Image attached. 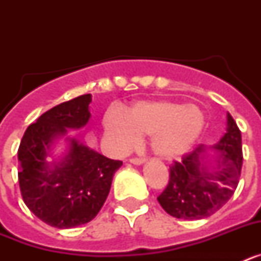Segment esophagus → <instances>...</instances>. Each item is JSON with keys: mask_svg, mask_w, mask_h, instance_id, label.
<instances>
[{"mask_svg": "<svg viewBox=\"0 0 261 261\" xmlns=\"http://www.w3.org/2000/svg\"><path fill=\"white\" fill-rule=\"evenodd\" d=\"M129 162L133 163V165L140 166V165H142V163H144L145 161L142 158H130V159H129Z\"/></svg>", "mask_w": 261, "mask_h": 261, "instance_id": "34e87169", "label": "esophagus"}]
</instances>
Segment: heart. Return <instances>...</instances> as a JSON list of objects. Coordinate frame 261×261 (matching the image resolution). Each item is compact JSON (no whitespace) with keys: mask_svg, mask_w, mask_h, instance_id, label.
I'll list each match as a JSON object with an SVG mask.
<instances>
[{"mask_svg":"<svg viewBox=\"0 0 261 261\" xmlns=\"http://www.w3.org/2000/svg\"><path fill=\"white\" fill-rule=\"evenodd\" d=\"M204 114L197 106L172 100H144L126 111L110 110L103 117L107 142L115 153L130 150L141 136L150 135L158 158L171 161L191 150L204 129Z\"/></svg>","mask_w":261,"mask_h":261,"instance_id":"b5f03b06","label":"heart"}]
</instances>
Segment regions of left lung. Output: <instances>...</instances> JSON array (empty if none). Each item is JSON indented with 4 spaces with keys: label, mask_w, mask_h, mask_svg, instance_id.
Wrapping results in <instances>:
<instances>
[{
    "label": "left lung",
    "mask_w": 261,
    "mask_h": 261,
    "mask_svg": "<svg viewBox=\"0 0 261 261\" xmlns=\"http://www.w3.org/2000/svg\"><path fill=\"white\" fill-rule=\"evenodd\" d=\"M226 133L211 154L204 145L170 166V180L156 197L170 216L201 220L220 211L234 195L243 163L242 135L227 112Z\"/></svg>",
    "instance_id": "obj_1"
}]
</instances>
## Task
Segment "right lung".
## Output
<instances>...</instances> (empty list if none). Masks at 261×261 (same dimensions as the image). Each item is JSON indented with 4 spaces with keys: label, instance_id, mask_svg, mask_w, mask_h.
<instances>
[{
    "label": "right lung",
    "instance_id": "1",
    "mask_svg": "<svg viewBox=\"0 0 261 261\" xmlns=\"http://www.w3.org/2000/svg\"><path fill=\"white\" fill-rule=\"evenodd\" d=\"M91 94L77 96L41 115L26 129L18 149L20 193L39 220L57 229L90 222L107 199L121 161H114L69 137L89 123ZM66 137L67 151L48 161L54 144Z\"/></svg>",
    "mask_w": 261,
    "mask_h": 261
}]
</instances>
